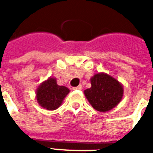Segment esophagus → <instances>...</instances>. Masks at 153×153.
Instances as JSON below:
<instances>
[{
    "label": "esophagus",
    "instance_id": "esophagus-1",
    "mask_svg": "<svg viewBox=\"0 0 153 153\" xmlns=\"http://www.w3.org/2000/svg\"><path fill=\"white\" fill-rule=\"evenodd\" d=\"M82 88H83L82 85H79V86L76 87V88H74V90H82Z\"/></svg>",
    "mask_w": 153,
    "mask_h": 153
}]
</instances>
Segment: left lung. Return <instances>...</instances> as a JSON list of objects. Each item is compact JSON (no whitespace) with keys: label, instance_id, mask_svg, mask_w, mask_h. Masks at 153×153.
<instances>
[{"label":"left lung","instance_id":"left-lung-1","mask_svg":"<svg viewBox=\"0 0 153 153\" xmlns=\"http://www.w3.org/2000/svg\"><path fill=\"white\" fill-rule=\"evenodd\" d=\"M91 88L84 95L93 108L106 112L118 105L124 95V87L114 77L106 73L95 74L91 79Z\"/></svg>","mask_w":153,"mask_h":153}]
</instances>
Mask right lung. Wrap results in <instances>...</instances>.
Masks as SVG:
<instances>
[{"label": "right lung", "mask_w": 153, "mask_h": 153, "mask_svg": "<svg viewBox=\"0 0 153 153\" xmlns=\"http://www.w3.org/2000/svg\"><path fill=\"white\" fill-rule=\"evenodd\" d=\"M69 93L70 89L68 88L57 84L56 78L49 77L38 87L36 99L44 109L53 111L60 107Z\"/></svg>", "instance_id": "right-lung-1"}]
</instances>
